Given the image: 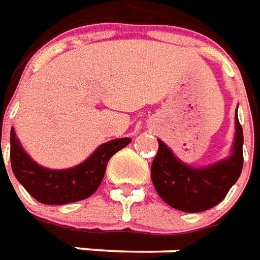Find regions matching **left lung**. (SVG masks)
Listing matches in <instances>:
<instances>
[{
	"label": "left lung",
	"instance_id": "left-lung-1",
	"mask_svg": "<svg viewBox=\"0 0 260 260\" xmlns=\"http://www.w3.org/2000/svg\"><path fill=\"white\" fill-rule=\"evenodd\" d=\"M159 142L157 155L152 161L150 177L160 199L184 212H201L225 199L241 176L244 166V134L235 114V139L232 153L206 168H193L179 160L173 152Z\"/></svg>",
	"mask_w": 260,
	"mask_h": 260
}]
</instances>
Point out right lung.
I'll return each instance as SVG.
<instances>
[{
  "mask_svg": "<svg viewBox=\"0 0 260 260\" xmlns=\"http://www.w3.org/2000/svg\"><path fill=\"white\" fill-rule=\"evenodd\" d=\"M129 138L112 139L100 145L83 163L64 170L43 168L30 159L11 129V166L18 181L42 204L61 206L88 199L103 181L107 163L125 148Z\"/></svg>",
  "mask_w": 260,
  "mask_h": 260,
  "instance_id": "obj_1",
  "label": "right lung"
}]
</instances>
